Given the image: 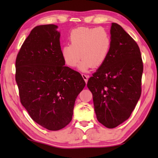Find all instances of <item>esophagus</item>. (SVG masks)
Listing matches in <instances>:
<instances>
[{"label": "esophagus", "instance_id": "obj_1", "mask_svg": "<svg viewBox=\"0 0 158 158\" xmlns=\"http://www.w3.org/2000/svg\"><path fill=\"white\" fill-rule=\"evenodd\" d=\"M82 77H83V79H84V81H85V83H88V76L85 75V74H82Z\"/></svg>", "mask_w": 158, "mask_h": 158}]
</instances>
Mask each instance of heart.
I'll return each instance as SVG.
<instances>
[{
    "label": "heart",
    "instance_id": "1",
    "mask_svg": "<svg viewBox=\"0 0 158 158\" xmlns=\"http://www.w3.org/2000/svg\"><path fill=\"white\" fill-rule=\"evenodd\" d=\"M70 44L63 46L62 56L70 67H75L82 59L79 68L86 71L98 68L105 62L111 47V37L105 28L79 27L69 35Z\"/></svg>",
    "mask_w": 158,
    "mask_h": 158
}]
</instances>
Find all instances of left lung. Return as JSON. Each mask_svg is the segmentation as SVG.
Here are the masks:
<instances>
[{
	"label": "left lung",
	"instance_id": "left-lung-1",
	"mask_svg": "<svg viewBox=\"0 0 158 158\" xmlns=\"http://www.w3.org/2000/svg\"><path fill=\"white\" fill-rule=\"evenodd\" d=\"M110 37L109 56L87 85L97 119L114 128L129 118L139 101L143 63L138 44L120 25L111 23Z\"/></svg>",
	"mask_w": 158,
	"mask_h": 158
}]
</instances>
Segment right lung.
Wrapping results in <instances>:
<instances>
[{
	"label": "right lung",
	"instance_id": "1",
	"mask_svg": "<svg viewBox=\"0 0 158 158\" xmlns=\"http://www.w3.org/2000/svg\"><path fill=\"white\" fill-rule=\"evenodd\" d=\"M58 26H36L15 60L20 102L33 121L49 130L71 122L74 105L85 82L79 72L64 66Z\"/></svg>",
	"mask_w": 158,
	"mask_h": 158
}]
</instances>
